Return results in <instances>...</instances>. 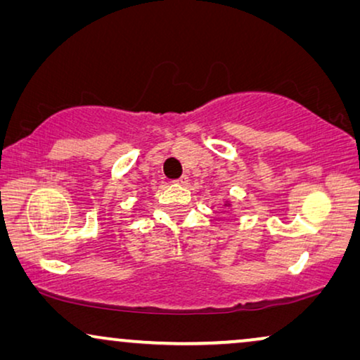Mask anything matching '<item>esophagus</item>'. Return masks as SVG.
I'll return each instance as SVG.
<instances>
[{
    "instance_id": "1",
    "label": "esophagus",
    "mask_w": 360,
    "mask_h": 360,
    "mask_svg": "<svg viewBox=\"0 0 360 360\" xmlns=\"http://www.w3.org/2000/svg\"><path fill=\"white\" fill-rule=\"evenodd\" d=\"M175 184H179V185H186V184H188V176H186V175H181V176H179V179L175 180Z\"/></svg>"
}]
</instances>
